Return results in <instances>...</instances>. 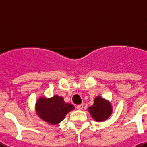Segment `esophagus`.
I'll return each instance as SVG.
<instances>
[{
    "label": "esophagus",
    "mask_w": 147,
    "mask_h": 147,
    "mask_svg": "<svg viewBox=\"0 0 147 147\" xmlns=\"http://www.w3.org/2000/svg\"><path fill=\"white\" fill-rule=\"evenodd\" d=\"M83 107H84V105H83V104H79V105L77 106V110H83Z\"/></svg>",
    "instance_id": "esophagus-1"
}]
</instances>
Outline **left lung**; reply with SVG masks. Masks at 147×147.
I'll list each match as a JSON object with an SVG mask.
<instances>
[{
    "instance_id": "obj_1",
    "label": "left lung",
    "mask_w": 147,
    "mask_h": 147,
    "mask_svg": "<svg viewBox=\"0 0 147 147\" xmlns=\"http://www.w3.org/2000/svg\"><path fill=\"white\" fill-rule=\"evenodd\" d=\"M88 110L94 120L96 122H103L112 114L113 108L109 101L98 96L94 99V104L88 108Z\"/></svg>"
}]
</instances>
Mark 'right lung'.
Returning a JSON list of instances; mask_svg holds the SVG:
<instances>
[{
  "mask_svg": "<svg viewBox=\"0 0 147 147\" xmlns=\"http://www.w3.org/2000/svg\"><path fill=\"white\" fill-rule=\"evenodd\" d=\"M74 109L71 103H65L63 97L57 95L51 98L40 96L35 104V110L40 119L50 124H58L66 115Z\"/></svg>",
  "mask_w": 147,
  "mask_h": 147,
  "instance_id": "right-lung-1",
  "label": "right lung"
}]
</instances>
